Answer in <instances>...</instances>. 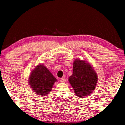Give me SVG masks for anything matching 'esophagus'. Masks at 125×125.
Returning a JSON list of instances; mask_svg holds the SVG:
<instances>
[{"label": "esophagus", "mask_w": 125, "mask_h": 125, "mask_svg": "<svg viewBox=\"0 0 125 125\" xmlns=\"http://www.w3.org/2000/svg\"><path fill=\"white\" fill-rule=\"evenodd\" d=\"M60 82L61 83H65V82H66V80H65L64 78H61L60 79Z\"/></svg>", "instance_id": "obj_1"}]
</instances>
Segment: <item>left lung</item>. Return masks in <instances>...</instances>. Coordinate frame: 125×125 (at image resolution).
Segmentation results:
<instances>
[{
  "instance_id": "left-lung-1",
  "label": "left lung",
  "mask_w": 125,
  "mask_h": 125,
  "mask_svg": "<svg viewBox=\"0 0 125 125\" xmlns=\"http://www.w3.org/2000/svg\"><path fill=\"white\" fill-rule=\"evenodd\" d=\"M73 74L68 78L75 95L83 98L90 95L95 89L98 77L92 65L84 59L74 61Z\"/></svg>"
}]
</instances>
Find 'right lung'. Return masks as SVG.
Segmentation results:
<instances>
[{
  "label": "right lung",
  "mask_w": 125,
  "mask_h": 125,
  "mask_svg": "<svg viewBox=\"0 0 125 125\" xmlns=\"http://www.w3.org/2000/svg\"><path fill=\"white\" fill-rule=\"evenodd\" d=\"M29 85L36 94L42 96L47 95L57 80L42 63L37 65L29 78Z\"/></svg>",
  "instance_id": "1"
}]
</instances>
